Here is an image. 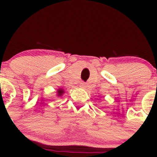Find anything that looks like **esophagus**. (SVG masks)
Here are the masks:
<instances>
[{
	"label": "esophagus",
	"mask_w": 157,
	"mask_h": 157,
	"mask_svg": "<svg viewBox=\"0 0 157 157\" xmlns=\"http://www.w3.org/2000/svg\"><path fill=\"white\" fill-rule=\"evenodd\" d=\"M80 87H81V88L85 89V87H86V83H85L84 82H80Z\"/></svg>",
	"instance_id": "esophagus-1"
}]
</instances>
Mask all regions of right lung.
I'll return each instance as SVG.
<instances>
[{
    "label": "right lung",
    "mask_w": 157,
    "mask_h": 157,
    "mask_svg": "<svg viewBox=\"0 0 157 157\" xmlns=\"http://www.w3.org/2000/svg\"><path fill=\"white\" fill-rule=\"evenodd\" d=\"M64 90H61V89H59V90H58V96H61L63 95V93H64Z\"/></svg>",
    "instance_id": "add662e5"
}]
</instances>
